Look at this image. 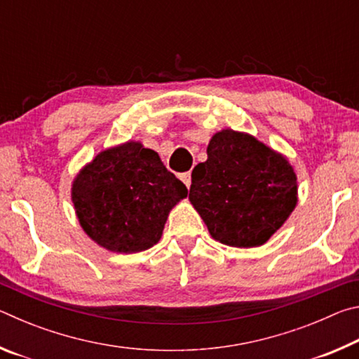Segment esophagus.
<instances>
[{"label": "esophagus", "mask_w": 359, "mask_h": 359, "mask_svg": "<svg viewBox=\"0 0 359 359\" xmlns=\"http://www.w3.org/2000/svg\"><path fill=\"white\" fill-rule=\"evenodd\" d=\"M180 180L184 182V184L187 185V188H190V185H191V174L190 172L180 174Z\"/></svg>", "instance_id": "esophagus-1"}]
</instances>
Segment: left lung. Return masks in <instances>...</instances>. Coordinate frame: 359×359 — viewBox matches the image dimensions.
<instances>
[{"label":"left lung","instance_id":"1","mask_svg":"<svg viewBox=\"0 0 359 359\" xmlns=\"http://www.w3.org/2000/svg\"><path fill=\"white\" fill-rule=\"evenodd\" d=\"M296 194V174L282 155L253 136L223 130L210 139L208 161L194 166L188 198L212 238L248 248L282 226Z\"/></svg>","mask_w":359,"mask_h":359}]
</instances>
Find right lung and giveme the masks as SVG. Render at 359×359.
I'll list each match as a JSON object with an SVG mask.
<instances>
[{
	"mask_svg": "<svg viewBox=\"0 0 359 359\" xmlns=\"http://www.w3.org/2000/svg\"><path fill=\"white\" fill-rule=\"evenodd\" d=\"M188 194L156 151L126 142L96 155L72 185L82 228L117 253L147 250L160 241L169 210Z\"/></svg>",
	"mask_w": 359,
	"mask_h": 359,
	"instance_id": "obj_1",
	"label": "right lung"
}]
</instances>
